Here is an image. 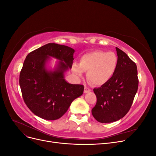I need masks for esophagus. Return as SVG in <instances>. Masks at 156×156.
I'll use <instances>...</instances> for the list:
<instances>
[{
    "label": "esophagus",
    "mask_w": 156,
    "mask_h": 156,
    "mask_svg": "<svg viewBox=\"0 0 156 156\" xmlns=\"http://www.w3.org/2000/svg\"><path fill=\"white\" fill-rule=\"evenodd\" d=\"M90 90H91L90 89V88H88V87H87V86L84 87V93L89 92Z\"/></svg>",
    "instance_id": "34e87169"
}]
</instances>
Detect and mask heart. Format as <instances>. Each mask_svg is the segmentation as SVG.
Listing matches in <instances>:
<instances>
[{
  "mask_svg": "<svg viewBox=\"0 0 156 156\" xmlns=\"http://www.w3.org/2000/svg\"><path fill=\"white\" fill-rule=\"evenodd\" d=\"M118 65V57L113 52L94 51L83 55L80 63L72 64L73 72L82 77L88 72L87 77L95 85H103L110 81L114 75Z\"/></svg>",
  "mask_w": 156,
  "mask_h": 156,
  "instance_id": "obj_1",
  "label": "heart"
}]
</instances>
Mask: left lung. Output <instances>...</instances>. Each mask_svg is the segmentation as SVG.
I'll list each match as a JSON object with an SVG mask.
<instances>
[{
    "mask_svg": "<svg viewBox=\"0 0 156 156\" xmlns=\"http://www.w3.org/2000/svg\"><path fill=\"white\" fill-rule=\"evenodd\" d=\"M118 65L108 83L94 88L97 98L92 114L101 123H110L123 118L133 102L139 79L136 64L123 51L116 48Z\"/></svg>",
    "mask_w": 156,
    "mask_h": 156,
    "instance_id": "1",
    "label": "left lung"
}]
</instances>
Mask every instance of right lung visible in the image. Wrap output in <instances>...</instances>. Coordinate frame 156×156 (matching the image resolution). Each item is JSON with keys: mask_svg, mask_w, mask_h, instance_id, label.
Instances as JSON below:
<instances>
[{"mask_svg": "<svg viewBox=\"0 0 156 156\" xmlns=\"http://www.w3.org/2000/svg\"><path fill=\"white\" fill-rule=\"evenodd\" d=\"M74 49L56 44H48L28 54L20 75L22 96L28 108L48 120L62 117L75 98L84 91L83 84L66 81L64 73L72 68ZM49 56L61 61L54 72H48L44 64Z\"/></svg>", "mask_w": 156, "mask_h": 156, "instance_id": "1", "label": "right lung"}]
</instances>
